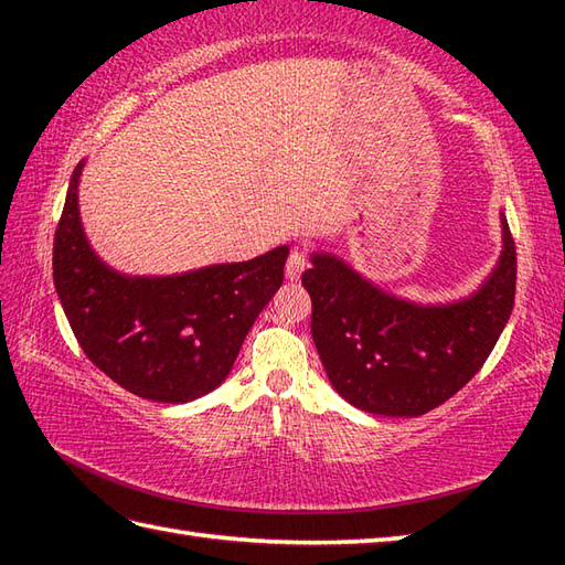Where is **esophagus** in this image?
Listing matches in <instances>:
<instances>
[{"label": "esophagus", "mask_w": 565, "mask_h": 565, "mask_svg": "<svg viewBox=\"0 0 565 565\" xmlns=\"http://www.w3.org/2000/svg\"><path fill=\"white\" fill-rule=\"evenodd\" d=\"M306 267H308V255L303 249H291V255H289V259H286V279L289 281H298L301 279V274L306 271Z\"/></svg>", "instance_id": "esophagus-1"}]
</instances>
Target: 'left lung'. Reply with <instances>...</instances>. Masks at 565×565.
<instances>
[{
	"mask_svg": "<svg viewBox=\"0 0 565 565\" xmlns=\"http://www.w3.org/2000/svg\"><path fill=\"white\" fill-rule=\"evenodd\" d=\"M502 255L463 301H401L332 255H313L301 284L313 301L310 332L328 379L364 413L417 417L449 401L493 352L514 306L518 252L502 215Z\"/></svg>",
	"mask_w": 565,
	"mask_h": 565,
	"instance_id": "obj_1",
	"label": "left lung"
}]
</instances>
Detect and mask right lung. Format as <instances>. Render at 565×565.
Masks as SVG:
<instances>
[{
  "label": "right lung",
  "mask_w": 565,
  "mask_h": 565,
  "mask_svg": "<svg viewBox=\"0 0 565 565\" xmlns=\"http://www.w3.org/2000/svg\"><path fill=\"white\" fill-rule=\"evenodd\" d=\"M70 179L53 243V281L70 328L89 356L128 393L189 403L231 374L252 322L284 284L289 247L177 276H126L94 255Z\"/></svg>",
  "instance_id": "right-lung-1"
}]
</instances>
